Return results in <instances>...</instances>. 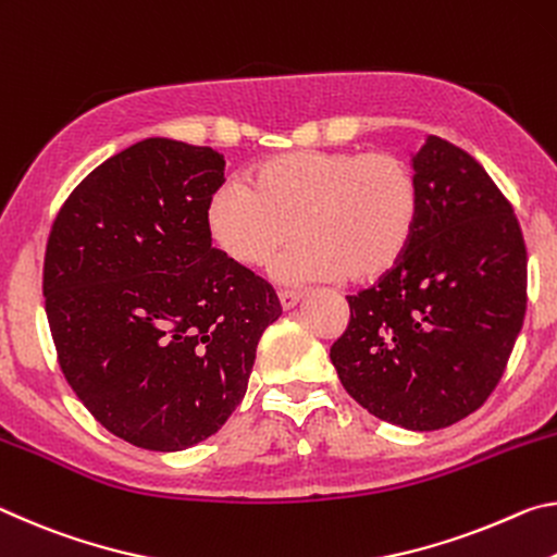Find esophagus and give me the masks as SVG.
I'll use <instances>...</instances> for the list:
<instances>
[{
    "label": "esophagus",
    "mask_w": 557,
    "mask_h": 557,
    "mask_svg": "<svg viewBox=\"0 0 557 557\" xmlns=\"http://www.w3.org/2000/svg\"><path fill=\"white\" fill-rule=\"evenodd\" d=\"M300 296H304V294H300V290H278L281 308H284V311H290V308H296Z\"/></svg>",
    "instance_id": "34e87169"
}]
</instances>
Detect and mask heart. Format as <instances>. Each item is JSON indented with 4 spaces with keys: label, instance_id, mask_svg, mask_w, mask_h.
Masks as SVG:
<instances>
[{
    "label": "heart",
    "instance_id": "heart-1",
    "mask_svg": "<svg viewBox=\"0 0 557 557\" xmlns=\"http://www.w3.org/2000/svg\"><path fill=\"white\" fill-rule=\"evenodd\" d=\"M417 222V177L392 152H284L253 170L251 187L224 182L207 205L214 244L242 267H261L300 230L306 239L271 267L286 284L382 278Z\"/></svg>",
    "mask_w": 557,
    "mask_h": 557
}]
</instances>
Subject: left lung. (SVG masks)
<instances>
[{
  "label": "left lung",
  "instance_id": "1",
  "mask_svg": "<svg viewBox=\"0 0 557 557\" xmlns=\"http://www.w3.org/2000/svg\"><path fill=\"white\" fill-rule=\"evenodd\" d=\"M412 168L414 239L375 286L348 296L331 360L370 414L434 432L476 412L504 375L525 315V244L469 152L430 135Z\"/></svg>",
  "mask_w": 557,
  "mask_h": 557
}]
</instances>
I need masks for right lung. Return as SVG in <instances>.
<instances>
[{"instance_id":"right-lung-1","label":"right lung","mask_w":557,"mask_h":557,"mask_svg":"<svg viewBox=\"0 0 557 557\" xmlns=\"http://www.w3.org/2000/svg\"><path fill=\"white\" fill-rule=\"evenodd\" d=\"M224 154L148 138L73 189L51 226L44 298L59 362L108 432L148 451L205 442L242 403L281 304L212 246Z\"/></svg>"}]
</instances>
